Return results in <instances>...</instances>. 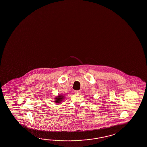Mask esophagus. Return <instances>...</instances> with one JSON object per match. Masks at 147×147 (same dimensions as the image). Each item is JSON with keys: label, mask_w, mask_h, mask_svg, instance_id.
<instances>
[{"label": "esophagus", "mask_w": 147, "mask_h": 147, "mask_svg": "<svg viewBox=\"0 0 147 147\" xmlns=\"http://www.w3.org/2000/svg\"><path fill=\"white\" fill-rule=\"evenodd\" d=\"M75 94H79L80 92V90H75Z\"/></svg>", "instance_id": "34e87169"}]
</instances>
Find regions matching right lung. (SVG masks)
<instances>
[{
  "label": "right lung",
  "instance_id": "right-lung-1",
  "mask_svg": "<svg viewBox=\"0 0 147 147\" xmlns=\"http://www.w3.org/2000/svg\"><path fill=\"white\" fill-rule=\"evenodd\" d=\"M65 96L64 95H62V94H59L57 96H56V97L55 98V102L56 104H61L63 100L65 99Z\"/></svg>",
  "mask_w": 147,
  "mask_h": 147
}]
</instances>
